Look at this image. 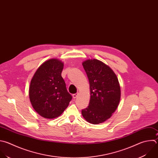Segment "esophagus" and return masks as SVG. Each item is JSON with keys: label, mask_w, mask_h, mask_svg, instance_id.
Masks as SVG:
<instances>
[{"label": "esophagus", "mask_w": 158, "mask_h": 158, "mask_svg": "<svg viewBox=\"0 0 158 158\" xmlns=\"http://www.w3.org/2000/svg\"><path fill=\"white\" fill-rule=\"evenodd\" d=\"M77 95H78V94H73V98H77Z\"/></svg>", "instance_id": "esophagus-1"}]
</instances>
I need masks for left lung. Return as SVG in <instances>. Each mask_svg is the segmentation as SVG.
Returning <instances> with one entry per match:
<instances>
[{
	"instance_id": "left-lung-1",
	"label": "left lung",
	"mask_w": 158,
	"mask_h": 158,
	"mask_svg": "<svg viewBox=\"0 0 158 158\" xmlns=\"http://www.w3.org/2000/svg\"><path fill=\"white\" fill-rule=\"evenodd\" d=\"M90 84L89 106L82 110L83 117L92 124L101 123L110 118L120 100L118 78L110 67L97 60L82 63Z\"/></svg>"
}]
</instances>
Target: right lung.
<instances>
[{"label":"right lung","instance_id":"right-lung-1","mask_svg":"<svg viewBox=\"0 0 158 158\" xmlns=\"http://www.w3.org/2000/svg\"><path fill=\"white\" fill-rule=\"evenodd\" d=\"M63 66L58 60H49L38 68L31 81V103L35 111L44 118L52 119L59 117L72 99L61 76Z\"/></svg>","mask_w":158,"mask_h":158}]
</instances>
